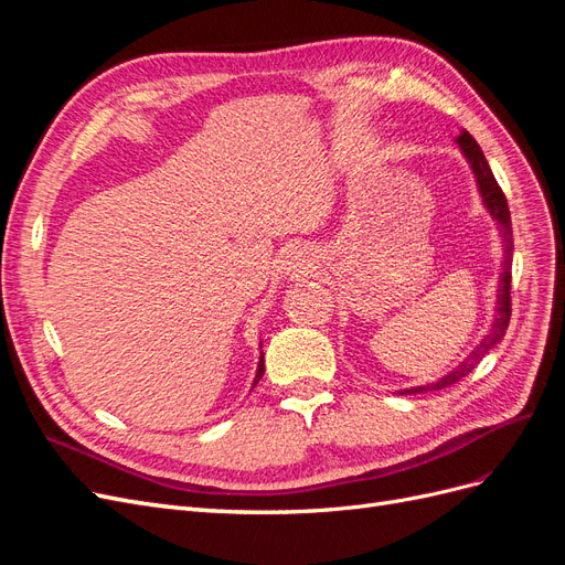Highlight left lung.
<instances>
[{
  "instance_id": "obj_1",
  "label": "left lung",
  "mask_w": 565,
  "mask_h": 565,
  "mask_svg": "<svg viewBox=\"0 0 565 565\" xmlns=\"http://www.w3.org/2000/svg\"><path fill=\"white\" fill-rule=\"evenodd\" d=\"M459 148L461 152H465L473 174H476V181H478V188H481V195H483V202L486 207L490 210L492 218H498V224L502 228V235H504V252H507V259H504V270H502V280H500V297H498V318H494L490 332L483 337L481 344H478L471 355L467 358L465 363L457 365L450 374H446V377L434 382V384H426V386H415V388H405V391H398V393H424V391H440L446 386H452L457 384L461 377H467V374L483 361V355L498 344V341L504 337L507 328H509V318H511V252H514V241H511V216H509V204H507V198H504V191L500 188V183L494 181L492 172H490V164L483 156V150L478 148V143L473 141V136L469 131H461L459 136Z\"/></svg>"
}]
</instances>
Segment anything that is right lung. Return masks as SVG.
Returning a JSON list of instances; mask_svg holds the SVG:
<instances>
[{
  "label": "right lung",
  "instance_id": "1",
  "mask_svg": "<svg viewBox=\"0 0 565 565\" xmlns=\"http://www.w3.org/2000/svg\"><path fill=\"white\" fill-rule=\"evenodd\" d=\"M262 374H264V353H262V361H259V370H256V380H254V386H256V382L262 380Z\"/></svg>",
  "mask_w": 565,
  "mask_h": 565
}]
</instances>
